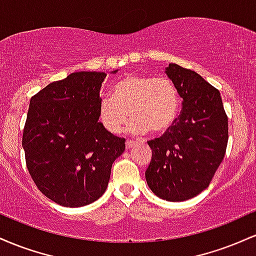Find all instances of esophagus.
Listing matches in <instances>:
<instances>
[{"label": "esophagus", "mask_w": 256, "mask_h": 256, "mask_svg": "<svg viewBox=\"0 0 256 256\" xmlns=\"http://www.w3.org/2000/svg\"><path fill=\"white\" fill-rule=\"evenodd\" d=\"M134 146V140H126V149H130V148H132V146Z\"/></svg>", "instance_id": "1"}]
</instances>
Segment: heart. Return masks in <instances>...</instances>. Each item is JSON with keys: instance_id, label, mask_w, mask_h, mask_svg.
<instances>
[{"instance_id": "heart-1", "label": "heart", "mask_w": 256, "mask_h": 256, "mask_svg": "<svg viewBox=\"0 0 256 256\" xmlns=\"http://www.w3.org/2000/svg\"><path fill=\"white\" fill-rule=\"evenodd\" d=\"M180 100L171 79L143 74H128L113 88V98L106 96L100 102V118L112 134H119L128 119V130L134 134H160L174 124Z\"/></svg>"}]
</instances>
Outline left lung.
I'll use <instances>...</instances> for the list:
<instances>
[{
    "instance_id": "1",
    "label": "left lung",
    "mask_w": 256,
    "mask_h": 256,
    "mask_svg": "<svg viewBox=\"0 0 256 256\" xmlns=\"http://www.w3.org/2000/svg\"><path fill=\"white\" fill-rule=\"evenodd\" d=\"M165 72L183 108L162 136L148 140L152 155L146 179L158 198L179 202L208 188L225 156L228 124L218 89L177 64H170Z\"/></svg>"
}]
</instances>
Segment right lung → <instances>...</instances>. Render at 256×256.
I'll use <instances>...</instances> for the list:
<instances>
[{"label":"right lung","instance_id":"1","mask_svg":"<svg viewBox=\"0 0 256 256\" xmlns=\"http://www.w3.org/2000/svg\"><path fill=\"white\" fill-rule=\"evenodd\" d=\"M106 76L71 73L30 100L22 134L26 166L40 192L64 207H82L101 198L112 165L125 150V138L98 122Z\"/></svg>","mask_w":256,"mask_h":256}]
</instances>
